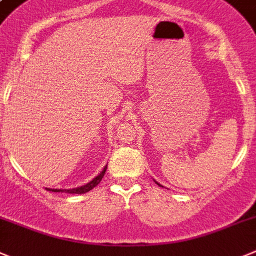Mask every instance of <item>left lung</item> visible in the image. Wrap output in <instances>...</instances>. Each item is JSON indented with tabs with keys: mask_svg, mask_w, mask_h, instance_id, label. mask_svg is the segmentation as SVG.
<instances>
[{
	"mask_svg": "<svg viewBox=\"0 0 256 256\" xmlns=\"http://www.w3.org/2000/svg\"><path fill=\"white\" fill-rule=\"evenodd\" d=\"M154 182H156V184H157V185H158V186H162V185H161V184H158V182H156V180H154ZM162 188H164V186H162Z\"/></svg>",
	"mask_w": 256,
	"mask_h": 256,
	"instance_id": "1",
	"label": "left lung"
}]
</instances>
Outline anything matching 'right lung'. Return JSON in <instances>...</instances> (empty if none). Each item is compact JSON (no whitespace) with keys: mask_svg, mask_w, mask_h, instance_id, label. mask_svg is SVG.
<instances>
[{"mask_svg":"<svg viewBox=\"0 0 256 256\" xmlns=\"http://www.w3.org/2000/svg\"><path fill=\"white\" fill-rule=\"evenodd\" d=\"M106 168H108V165H105V168H102V171L100 172L99 175H98V176L94 178L90 182H88L86 185H82V186L74 188V189H49V188H46V189L49 192H60V193H62V192H66V193H70V194H85V193H88V192H90L91 189H94L96 185L102 182V176L105 175V171H106Z\"/></svg>","mask_w":256,"mask_h":256,"instance_id":"right-lung-1","label":"right lung"}]
</instances>
